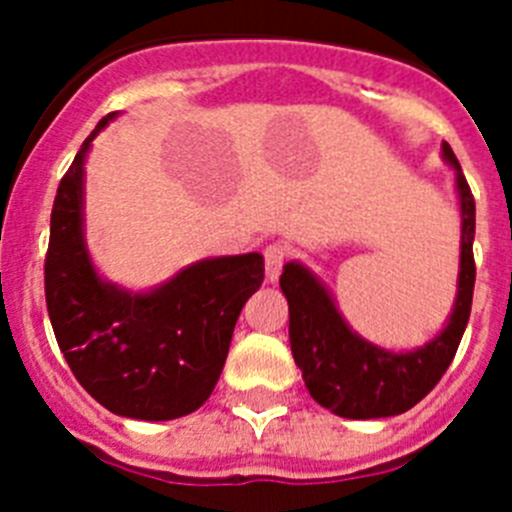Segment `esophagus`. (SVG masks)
<instances>
[{"instance_id": "34e87169", "label": "esophagus", "mask_w": 512, "mask_h": 512, "mask_svg": "<svg viewBox=\"0 0 512 512\" xmlns=\"http://www.w3.org/2000/svg\"><path fill=\"white\" fill-rule=\"evenodd\" d=\"M289 256V248L282 243H269L264 248V264H266V279L269 282H277L279 274H282V266Z\"/></svg>"}]
</instances>
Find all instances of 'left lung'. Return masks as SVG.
I'll list each match as a JSON object with an SVG mask.
<instances>
[{"label":"left lung","instance_id":"left-lung-1","mask_svg":"<svg viewBox=\"0 0 512 512\" xmlns=\"http://www.w3.org/2000/svg\"><path fill=\"white\" fill-rule=\"evenodd\" d=\"M454 166L461 207L459 289L446 328L415 351H387L348 328L320 279L297 261L282 271L279 287L289 305V343L315 402L351 420L390 418L418 405L446 374L469 323L474 295V197L449 143L441 146Z\"/></svg>","mask_w":512,"mask_h":512}]
</instances>
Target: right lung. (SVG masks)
Segmentation results:
<instances>
[{
	"label": "right lung",
	"mask_w": 512,
	"mask_h": 512,
	"mask_svg": "<svg viewBox=\"0 0 512 512\" xmlns=\"http://www.w3.org/2000/svg\"><path fill=\"white\" fill-rule=\"evenodd\" d=\"M99 120L58 184L45 253L53 333L79 384L122 418L174 420L212 395L235 320L264 282V256L197 261L151 292L104 282L84 243V161Z\"/></svg>",
	"instance_id": "add662e5"
}]
</instances>
